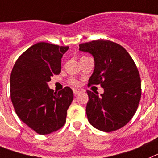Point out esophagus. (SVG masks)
Segmentation results:
<instances>
[{
	"instance_id": "obj_1",
	"label": "esophagus",
	"mask_w": 158,
	"mask_h": 158,
	"mask_svg": "<svg viewBox=\"0 0 158 158\" xmlns=\"http://www.w3.org/2000/svg\"><path fill=\"white\" fill-rule=\"evenodd\" d=\"M83 91H84V90H83V89H82V88H74L73 89V92H74V94H75V95L79 94V93L83 92Z\"/></svg>"
}]
</instances>
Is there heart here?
Here are the masks:
<instances>
[{
	"instance_id": "heart-1",
	"label": "heart",
	"mask_w": 158,
	"mask_h": 158,
	"mask_svg": "<svg viewBox=\"0 0 158 158\" xmlns=\"http://www.w3.org/2000/svg\"><path fill=\"white\" fill-rule=\"evenodd\" d=\"M69 83H71V85H78V82H77V81L75 80V79H70Z\"/></svg>"
}]
</instances>
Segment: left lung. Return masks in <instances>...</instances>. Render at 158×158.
Segmentation results:
<instances>
[{"mask_svg":"<svg viewBox=\"0 0 158 158\" xmlns=\"http://www.w3.org/2000/svg\"><path fill=\"white\" fill-rule=\"evenodd\" d=\"M79 51L94 57V69L88 85L100 84L104 93L87 90L86 112L94 128L111 132L122 128L133 118L141 98L139 72L127 51L110 40H93L79 45Z\"/></svg>","mask_w":158,"mask_h":158,"instance_id":"obj_1","label":"left lung"}]
</instances>
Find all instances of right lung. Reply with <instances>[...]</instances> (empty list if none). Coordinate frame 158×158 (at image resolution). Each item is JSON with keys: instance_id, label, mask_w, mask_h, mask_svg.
Segmentation results:
<instances>
[{"instance_id": "1", "label": "right lung", "mask_w": 158, "mask_h": 158, "mask_svg": "<svg viewBox=\"0 0 158 158\" xmlns=\"http://www.w3.org/2000/svg\"><path fill=\"white\" fill-rule=\"evenodd\" d=\"M69 47L40 42L17 59L10 76V95L19 118L39 134L58 130L66 123L74 95L70 87L58 93L48 83L61 71V59Z\"/></svg>"}]
</instances>
